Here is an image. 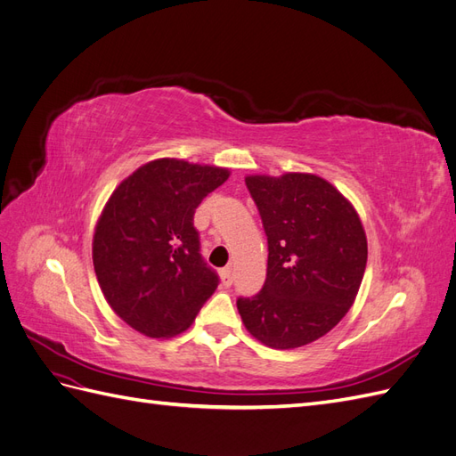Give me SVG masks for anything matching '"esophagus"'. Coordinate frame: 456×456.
I'll return each mask as SVG.
<instances>
[{
	"label": "esophagus",
	"instance_id": "1",
	"mask_svg": "<svg viewBox=\"0 0 456 456\" xmlns=\"http://www.w3.org/2000/svg\"><path fill=\"white\" fill-rule=\"evenodd\" d=\"M220 281H223L224 287H230V285H232L233 278H232V270H230V268L220 270Z\"/></svg>",
	"mask_w": 456,
	"mask_h": 456
}]
</instances>
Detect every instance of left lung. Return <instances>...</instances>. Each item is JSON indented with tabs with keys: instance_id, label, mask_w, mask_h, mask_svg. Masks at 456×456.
I'll list each match as a JSON object with an SVG mask.
<instances>
[{
	"instance_id": "8db88e82",
	"label": "left lung",
	"mask_w": 456,
	"mask_h": 456,
	"mask_svg": "<svg viewBox=\"0 0 456 456\" xmlns=\"http://www.w3.org/2000/svg\"><path fill=\"white\" fill-rule=\"evenodd\" d=\"M268 236L262 291L240 298L251 337L273 350L322 338L352 308L367 265V236L352 201L312 173L247 175Z\"/></svg>"
}]
</instances>
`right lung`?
<instances>
[{
  "label": "right lung",
  "mask_w": 456,
  "mask_h": 456,
  "mask_svg": "<svg viewBox=\"0 0 456 456\" xmlns=\"http://www.w3.org/2000/svg\"><path fill=\"white\" fill-rule=\"evenodd\" d=\"M228 176V167L159 158L108 198L94 224L93 266L108 306L141 335H181L215 293L218 278L201 260L194 213Z\"/></svg>",
  "instance_id": "add662e5"
}]
</instances>
